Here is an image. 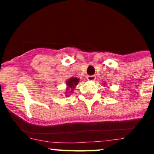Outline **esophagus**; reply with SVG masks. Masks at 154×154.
I'll return each instance as SVG.
<instances>
[{"instance_id": "34e87169", "label": "esophagus", "mask_w": 154, "mask_h": 154, "mask_svg": "<svg viewBox=\"0 0 154 154\" xmlns=\"http://www.w3.org/2000/svg\"><path fill=\"white\" fill-rule=\"evenodd\" d=\"M96 79V77L95 75H89L87 76V80L88 81H90V82H92V81H95Z\"/></svg>"}]
</instances>
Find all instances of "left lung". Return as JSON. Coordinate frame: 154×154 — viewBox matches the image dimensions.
Here are the masks:
<instances>
[{"instance_id":"8db88e82","label":"left lung","mask_w":154,"mask_h":154,"mask_svg":"<svg viewBox=\"0 0 154 154\" xmlns=\"http://www.w3.org/2000/svg\"><path fill=\"white\" fill-rule=\"evenodd\" d=\"M103 84H104V85H106V83H103Z\"/></svg>"}]
</instances>
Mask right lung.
Returning <instances> with one entry per match:
<instances>
[{
    "mask_svg": "<svg viewBox=\"0 0 154 154\" xmlns=\"http://www.w3.org/2000/svg\"><path fill=\"white\" fill-rule=\"evenodd\" d=\"M79 82V79L76 78V77H72V78L69 79L66 82V89H65V96H70L71 93H72L73 90L75 89V86L78 85Z\"/></svg>",
    "mask_w": 154,
    "mask_h": 154,
    "instance_id": "add662e5",
    "label": "right lung"
}]
</instances>
